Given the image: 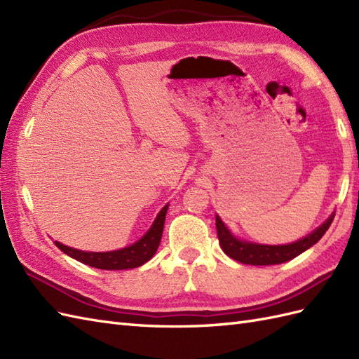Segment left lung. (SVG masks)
I'll return each instance as SVG.
<instances>
[{
	"label": "left lung",
	"instance_id": "left-lung-1",
	"mask_svg": "<svg viewBox=\"0 0 359 359\" xmlns=\"http://www.w3.org/2000/svg\"><path fill=\"white\" fill-rule=\"evenodd\" d=\"M335 214L330 215L323 224H320L316 231H312L309 235L302 238V240L282 245L258 244L236 238L231 231H229L218 215L215 217V224L219 245H222L223 252L229 258L247 265H276L294 259L296 256H299L300 253L308 250L309 247L318 243L320 238L326 233L330 223H332Z\"/></svg>",
	"mask_w": 359,
	"mask_h": 359
}]
</instances>
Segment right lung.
Masks as SVG:
<instances>
[{
	"mask_svg": "<svg viewBox=\"0 0 359 359\" xmlns=\"http://www.w3.org/2000/svg\"><path fill=\"white\" fill-rule=\"evenodd\" d=\"M168 205H165L158 217L145 235L133 243L132 245L124 247V249L112 250V252H83L72 249L59 241H54L59 249L71 256L72 259H77L79 262H83L89 267H94L98 270H127V269H136L141 267L142 264L150 261L158 247L161 244V238L163 232V223L165 215H167Z\"/></svg>",
	"mask_w": 359,
	"mask_h": 359,
	"instance_id": "obj_1",
	"label": "right lung"
}]
</instances>
